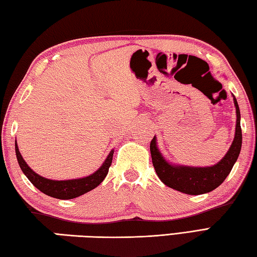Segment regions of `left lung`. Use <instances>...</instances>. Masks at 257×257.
Segmentation results:
<instances>
[{
  "label": "left lung",
  "instance_id": "8db88e82",
  "mask_svg": "<svg viewBox=\"0 0 257 257\" xmlns=\"http://www.w3.org/2000/svg\"><path fill=\"white\" fill-rule=\"evenodd\" d=\"M234 97L236 108L235 137L230 148L219 162L210 167H190L169 162L158 148L157 137L150 144L152 163L160 180L174 190L187 195H202L219 187L233 169L241 149L240 112L238 103Z\"/></svg>",
  "mask_w": 257,
  "mask_h": 257
}]
</instances>
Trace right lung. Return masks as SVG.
Here are the masks:
<instances>
[{"label": "right lung", "instance_id": "right-lung-1", "mask_svg": "<svg viewBox=\"0 0 257 257\" xmlns=\"http://www.w3.org/2000/svg\"><path fill=\"white\" fill-rule=\"evenodd\" d=\"M16 154L19 166H20L22 172L26 174V177L30 180L33 186L47 196L57 198V199L67 200L74 199V198L84 195V193L93 190V189H95L103 182L106 176H107L110 164H112L114 150H110V152L108 153L107 158L105 159L103 164H101L94 173L83 178L70 179V180H51V179H47L45 177L39 176V174L33 171L32 169L28 166L27 162L24 161L20 151H19L17 140Z\"/></svg>", "mask_w": 257, "mask_h": 257}]
</instances>
